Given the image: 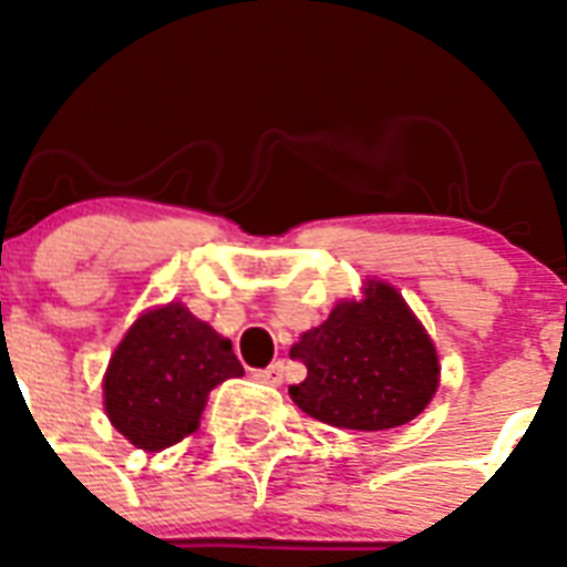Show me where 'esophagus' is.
<instances>
[{
  "label": "esophagus",
  "instance_id": "34e87169",
  "mask_svg": "<svg viewBox=\"0 0 567 567\" xmlns=\"http://www.w3.org/2000/svg\"><path fill=\"white\" fill-rule=\"evenodd\" d=\"M282 375H285L282 361H274L270 367H265V370L252 372V379L261 381V384H270V388H279V384H282Z\"/></svg>",
  "mask_w": 567,
  "mask_h": 567
}]
</instances>
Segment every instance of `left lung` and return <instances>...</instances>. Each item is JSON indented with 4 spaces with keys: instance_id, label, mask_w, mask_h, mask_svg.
I'll use <instances>...</instances> for the list:
<instances>
[{
    "instance_id": "8db88e82",
    "label": "left lung",
    "mask_w": 567,
    "mask_h": 567,
    "mask_svg": "<svg viewBox=\"0 0 567 567\" xmlns=\"http://www.w3.org/2000/svg\"><path fill=\"white\" fill-rule=\"evenodd\" d=\"M306 363L293 404L347 431H388L425 411L440 384L436 349L402 293L372 279L361 302H340L291 349Z\"/></svg>"
}]
</instances>
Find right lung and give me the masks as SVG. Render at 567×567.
<instances>
[{
  "mask_svg": "<svg viewBox=\"0 0 567 567\" xmlns=\"http://www.w3.org/2000/svg\"><path fill=\"white\" fill-rule=\"evenodd\" d=\"M244 375L233 343L172 302L142 315L110 358L104 408L133 445L168 449L192 434L206 395Z\"/></svg>",
  "mask_w": 567,
  "mask_h": 567,
  "instance_id": "right-lung-1",
  "label": "right lung"
}]
</instances>
